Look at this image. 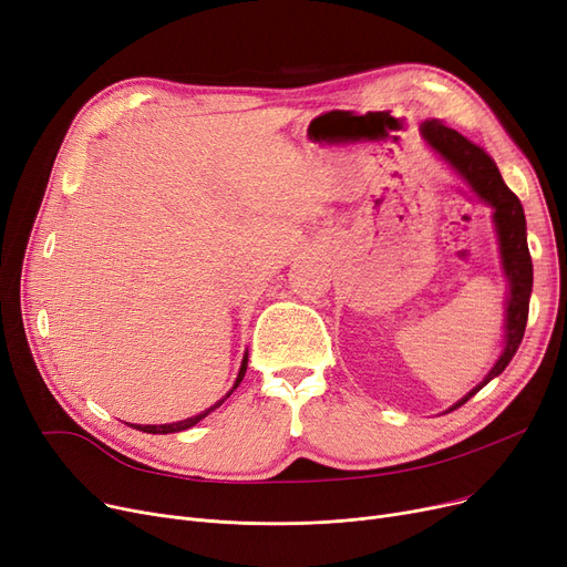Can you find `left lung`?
Listing matches in <instances>:
<instances>
[{"label":"left lung","instance_id":"obj_1","mask_svg":"<svg viewBox=\"0 0 567 567\" xmlns=\"http://www.w3.org/2000/svg\"><path fill=\"white\" fill-rule=\"evenodd\" d=\"M422 138L431 151L445 162L454 174L471 187V192L480 202L491 206L494 210V227L498 236V250H501V266L507 280V297H505V340L503 352L494 368L484 375V380L465 393L461 401H456L450 410L461 408L465 401H471L475 393L486 386L491 380L498 378L512 357L519 350L524 340L526 322H528V303L533 291V261L528 252L526 240V215L522 202L516 194L505 185L496 162L486 155L484 147L467 141L452 127H445L437 120L422 122Z\"/></svg>","mask_w":567,"mask_h":567}]
</instances>
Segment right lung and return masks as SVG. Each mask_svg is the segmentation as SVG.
<instances>
[{
  "label": "right lung",
  "mask_w": 567,
  "mask_h": 567,
  "mask_svg": "<svg viewBox=\"0 0 567 567\" xmlns=\"http://www.w3.org/2000/svg\"><path fill=\"white\" fill-rule=\"evenodd\" d=\"M245 371H248V352H245V357H243V361H240V371H238V375H236V382H234V386L227 391V396H223L219 399L217 403H213L210 408H206L204 412H199V414H194V416H187V420H183V422H174V424H130V426H134L136 431H143V433H178V431H187V429H192L194 424H199L202 420H206V416L213 412V410H217L219 405H223L231 393H234V389L240 384V380L245 378Z\"/></svg>",
  "instance_id": "1"
}]
</instances>
